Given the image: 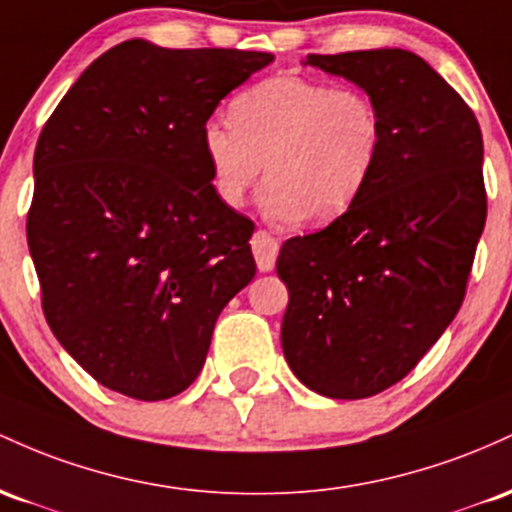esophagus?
I'll return each instance as SVG.
<instances>
[{"label": "esophagus", "instance_id": "obj_1", "mask_svg": "<svg viewBox=\"0 0 512 512\" xmlns=\"http://www.w3.org/2000/svg\"><path fill=\"white\" fill-rule=\"evenodd\" d=\"M251 249H254L258 271L271 273L275 268V258H278V251H280L278 239L271 237L268 232H263V229H258L254 237H251Z\"/></svg>", "mask_w": 512, "mask_h": 512}]
</instances>
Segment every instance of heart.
<instances>
[{"instance_id":"1","label":"heart","mask_w":512,"mask_h":512,"mask_svg":"<svg viewBox=\"0 0 512 512\" xmlns=\"http://www.w3.org/2000/svg\"><path fill=\"white\" fill-rule=\"evenodd\" d=\"M229 113L232 123L210 118L200 132L212 186L222 203L239 208L266 166L258 205L275 227L346 212L382 152L380 111L350 86L271 74L241 91Z\"/></svg>"}]
</instances>
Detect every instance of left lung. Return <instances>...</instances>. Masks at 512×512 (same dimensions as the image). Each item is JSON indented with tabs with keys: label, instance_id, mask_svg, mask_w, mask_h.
<instances>
[{
	"label": "left lung",
	"instance_id": "1",
	"mask_svg": "<svg viewBox=\"0 0 512 512\" xmlns=\"http://www.w3.org/2000/svg\"><path fill=\"white\" fill-rule=\"evenodd\" d=\"M304 65L370 96L382 152L341 217L280 249L290 292L280 343L304 387L365 399L404 380L462 307L486 222L484 140L462 96L409 50Z\"/></svg>",
	"mask_w": 512,
	"mask_h": 512
}]
</instances>
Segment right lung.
<instances>
[{
  "instance_id": "right-lung-1",
  "label": "right lung",
  "mask_w": 512,
  "mask_h": 512,
  "mask_svg": "<svg viewBox=\"0 0 512 512\" xmlns=\"http://www.w3.org/2000/svg\"><path fill=\"white\" fill-rule=\"evenodd\" d=\"M254 50L125 40L91 62L38 137L28 251L60 346L140 401L200 375L222 309L251 283L254 222L222 203L200 132Z\"/></svg>"
}]
</instances>
